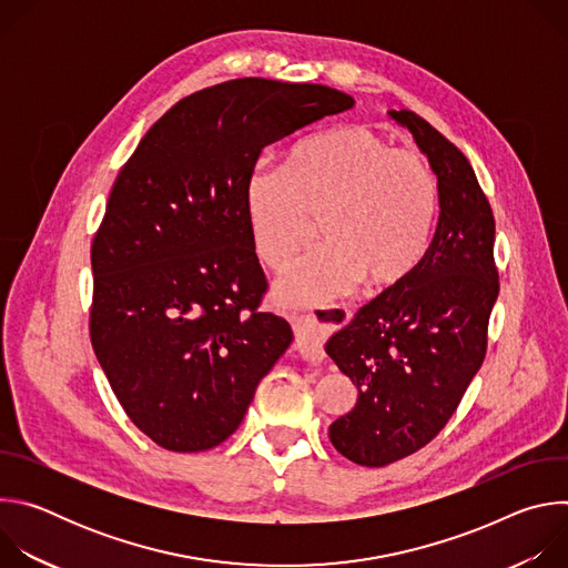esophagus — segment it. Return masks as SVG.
<instances>
[{
	"mask_svg": "<svg viewBox=\"0 0 568 568\" xmlns=\"http://www.w3.org/2000/svg\"><path fill=\"white\" fill-rule=\"evenodd\" d=\"M351 318L346 307H323L312 314L294 316V333H296V348L303 359L321 362L323 359V344L333 335V331L342 328Z\"/></svg>",
	"mask_w": 568,
	"mask_h": 568,
	"instance_id": "34e87169",
	"label": "esophagus"
}]
</instances>
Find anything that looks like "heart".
<instances>
[{
	"mask_svg": "<svg viewBox=\"0 0 568 568\" xmlns=\"http://www.w3.org/2000/svg\"><path fill=\"white\" fill-rule=\"evenodd\" d=\"M438 200L429 161L366 125L296 143L285 169L258 164L242 189L252 250L265 267L287 270L314 220L326 237L278 281L274 296L290 307L326 305L357 283L384 292L407 281L429 247Z\"/></svg>",
	"mask_w": 568,
	"mask_h": 568,
	"instance_id": "heart-1",
	"label": "heart"
}]
</instances>
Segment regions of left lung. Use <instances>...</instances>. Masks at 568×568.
<instances>
[{"label": "left lung", "instance_id": "obj_1", "mask_svg": "<svg viewBox=\"0 0 568 568\" xmlns=\"http://www.w3.org/2000/svg\"><path fill=\"white\" fill-rule=\"evenodd\" d=\"M388 114L427 154L440 211L416 272L359 307L326 344L359 393L328 436L364 467L395 463L440 434L485 359L499 296L495 215L467 156L416 112Z\"/></svg>", "mask_w": 568, "mask_h": 568}]
</instances>
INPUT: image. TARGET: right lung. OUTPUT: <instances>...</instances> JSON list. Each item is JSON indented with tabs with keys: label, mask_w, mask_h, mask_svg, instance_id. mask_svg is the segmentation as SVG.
I'll list each match as a JSON object with an SVG mask.
<instances>
[{
	"label": "right lung",
	"mask_w": 568,
	"mask_h": 568,
	"mask_svg": "<svg viewBox=\"0 0 568 568\" xmlns=\"http://www.w3.org/2000/svg\"><path fill=\"white\" fill-rule=\"evenodd\" d=\"M353 105L326 85L235 78L175 103L121 169L92 242L90 337L159 447L224 443L292 344L290 323L258 310L242 189L265 145Z\"/></svg>",
	"instance_id": "obj_1"
}]
</instances>
